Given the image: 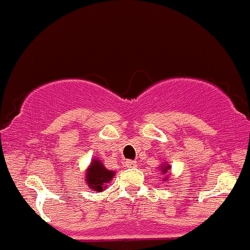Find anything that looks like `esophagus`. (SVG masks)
I'll return each mask as SVG.
<instances>
[{"instance_id": "34e87169", "label": "esophagus", "mask_w": 250, "mask_h": 250, "mask_svg": "<svg viewBox=\"0 0 250 250\" xmlns=\"http://www.w3.org/2000/svg\"><path fill=\"white\" fill-rule=\"evenodd\" d=\"M138 165V163L136 161H126L125 162V167H136Z\"/></svg>"}]
</instances>
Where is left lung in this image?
I'll return each instance as SVG.
<instances>
[{
    "label": "left lung",
    "instance_id": "8db88e82",
    "mask_svg": "<svg viewBox=\"0 0 250 250\" xmlns=\"http://www.w3.org/2000/svg\"><path fill=\"white\" fill-rule=\"evenodd\" d=\"M159 170L162 171V173H167V171L171 170L170 164H167V163H164V164H162L161 167H159ZM167 177H169V175L164 176V179H163V181L167 182Z\"/></svg>",
    "mask_w": 250,
    "mask_h": 250
}]
</instances>
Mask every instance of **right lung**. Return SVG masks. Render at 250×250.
<instances>
[{"mask_svg":"<svg viewBox=\"0 0 250 250\" xmlns=\"http://www.w3.org/2000/svg\"><path fill=\"white\" fill-rule=\"evenodd\" d=\"M116 175V171L107 170L99 158H93L85 173V182L93 191L103 192Z\"/></svg>","mask_w":250,"mask_h":250,"instance_id":"add662e5","label":"right lung"}]
</instances>
